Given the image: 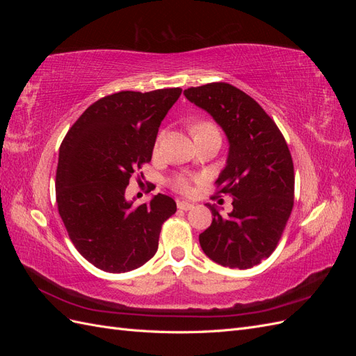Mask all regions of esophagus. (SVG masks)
<instances>
[{
	"instance_id": "obj_1",
	"label": "esophagus",
	"mask_w": 356,
	"mask_h": 356,
	"mask_svg": "<svg viewBox=\"0 0 356 356\" xmlns=\"http://www.w3.org/2000/svg\"><path fill=\"white\" fill-rule=\"evenodd\" d=\"M177 207H178L181 211H190L193 207H195V204L190 203V202H186V200H178Z\"/></svg>"
}]
</instances>
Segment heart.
<instances>
[{
  "mask_svg": "<svg viewBox=\"0 0 356 356\" xmlns=\"http://www.w3.org/2000/svg\"><path fill=\"white\" fill-rule=\"evenodd\" d=\"M190 132L195 138V141L199 138H207L211 135H220L218 127L215 126L212 122L208 120H200L195 124H191L190 127ZM165 143V132H160L156 138V143H154V154H159L161 152V147H163ZM202 182L200 177L196 175H184V174H179L175 175L174 178L170 179V186L174 190H177L181 195H193L195 193V184H199Z\"/></svg>",
  "mask_w": 356,
  "mask_h": 356,
  "instance_id": "heart-1",
  "label": "heart"
}]
</instances>
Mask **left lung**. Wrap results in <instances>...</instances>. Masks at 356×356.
<instances>
[{
    "label": "left lung",
    "instance_id": "left-lung-1",
    "mask_svg": "<svg viewBox=\"0 0 356 356\" xmlns=\"http://www.w3.org/2000/svg\"><path fill=\"white\" fill-rule=\"evenodd\" d=\"M184 95L213 117L230 144L215 184L218 196L233 197V211L224 217L208 204L213 218L199 234L202 250L224 267L260 264L276 250L294 207V165L285 138L260 104L229 83L190 88Z\"/></svg>",
    "mask_w": 356,
    "mask_h": 356
}]
</instances>
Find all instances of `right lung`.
Wrapping results in <instances>:
<instances>
[{"instance_id":"right-lung-1","label":"right lung","mask_w":356,"mask_h":356,"mask_svg":"<svg viewBox=\"0 0 356 356\" xmlns=\"http://www.w3.org/2000/svg\"><path fill=\"white\" fill-rule=\"evenodd\" d=\"M181 92L105 96L79 117L60 144L59 215L77 251L104 272H131L153 258L161 225L177 212L166 195L134 207L124 191L135 172L152 161L160 123Z\"/></svg>"}]
</instances>
